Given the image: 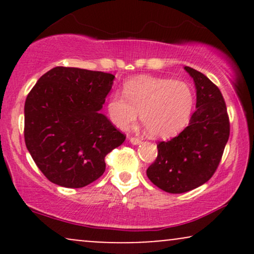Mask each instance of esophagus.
<instances>
[{
  "label": "esophagus",
  "mask_w": 254,
  "mask_h": 254,
  "mask_svg": "<svg viewBox=\"0 0 254 254\" xmlns=\"http://www.w3.org/2000/svg\"><path fill=\"white\" fill-rule=\"evenodd\" d=\"M129 139L132 144H139L142 142V139L139 138V137H130Z\"/></svg>",
  "instance_id": "1"
}]
</instances>
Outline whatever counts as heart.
<instances>
[{"label":"heart","mask_w":254,"mask_h":254,"mask_svg":"<svg viewBox=\"0 0 254 254\" xmlns=\"http://www.w3.org/2000/svg\"><path fill=\"white\" fill-rule=\"evenodd\" d=\"M123 95L107 101V115L115 127L129 129L141 113V122L155 138H170L188 127L194 107V92L189 83L172 78L138 76L127 81Z\"/></svg>","instance_id":"b5f03b06"}]
</instances>
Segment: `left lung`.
Segmentation results:
<instances>
[{
  "label": "left lung",
  "instance_id": "8db88e82",
  "mask_svg": "<svg viewBox=\"0 0 254 254\" xmlns=\"http://www.w3.org/2000/svg\"><path fill=\"white\" fill-rule=\"evenodd\" d=\"M197 90L196 111L189 127L170 141L159 142L149 180L170 193H183L214 176L229 138V117L222 93L205 75L185 66Z\"/></svg>",
  "mask_w": 254,
  "mask_h": 254
}]
</instances>
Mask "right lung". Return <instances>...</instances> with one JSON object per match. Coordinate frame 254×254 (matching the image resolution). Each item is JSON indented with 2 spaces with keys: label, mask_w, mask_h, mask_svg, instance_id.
Returning <instances> with one entry per match:
<instances>
[{
  "label": "right lung",
  "mask_w": 254,
  "mask_h": 254,
  "mask_svg": "<svg viewBox=\"0 0 254 254\" xmlns=\"http://www.w3.org/2000/svg\"><path fill=\"white\" fill-rule=\"evenodd\" d=\"M112 74L56 66L43 75L25 103V143L51 183L78 189L99 179L105 156L125 141L100 112Z\"/></svg>",
  "instance_id": "right-lung-1"
}]
</instances>
